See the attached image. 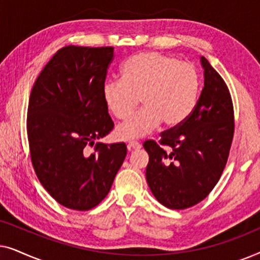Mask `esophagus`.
<instances>
[{
  "instance_id": "34e87169",
  "label": "esophagus",
  "mask_w": 260,
  "mask_h": 260,
  "mask_svg": "<svg viewBox=\"0 0 260 260\" xmlns=\"http://www.w3.org/2000/svg\"><path fill=\"white\" fill-rule=\"evenodd\" d=\"M140 148H141V144L136 141H130L129 143H127V149H129V150H136V149H140Z\"/></svg>"
}]
</instances>
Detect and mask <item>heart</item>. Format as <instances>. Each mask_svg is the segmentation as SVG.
Listing matches in <instances>:
<instances>
[{
	"label": "heart",
	"instance_id": "1",
	"mask_svg": "<svg viewBox=\"0 0 260 260\" xmlns=\"http://www.w3.org/2000/svg\"><path fill=\"white\" fill-rule=\"evenodd\" d=\"M200 79L197 69L188 62L161 54L145 52L131 56L122 66V79L108 80L103 98L117 119L129 118L117 127L122 140L138 138L163 124L174 127L183 123L198 103Z\"/></svg>",
	"mask_w": 260,
	"mask_h": 260
}]
</instances>
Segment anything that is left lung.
Segmentation results:
<instances>
[{"label":"left lung","instance_id":"1","mask_svg":"<svg viewBox=\"0 0 260 260\" xmlns=\"http://www.w3.org/2000/svg\"><path fill=\"white\" fill-rule=\"evenodd\" d=\"M205 86L190 116L148 140L147 181L166 207L186 209L208 197L229 159L234 135V110L221 76L201 56Z\"/></svg>","mask_w":260,"mask_h":260}]
</instances>
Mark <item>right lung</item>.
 Segmentation results:
<instances>
[{
	"mask_svg": "<svg viewBox=\"0 0 260 260\" xmlns=\"http://www.w3.org/2000/svg\"><path fill=\"white\" fill-rule=\"evenodd\" d=\"M113 58L111 46H65L39 74L29 95L31 165L49 195L74 211L101 204L126 156L124 143H95L115 126L103 98Z\"/></svg>",
	"mask_w": 260,
	"mask_h": 260,
	"instance_id": "right-lung-1",
	"label": "right lung"
}]
</instances>
